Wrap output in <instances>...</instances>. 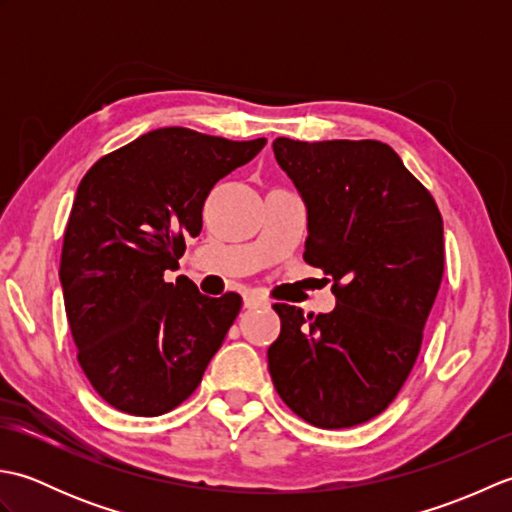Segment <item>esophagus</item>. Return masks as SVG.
Segmentation results:
<instances>
[{
  "label": "esophagus",
  "instance_id": "1",
  "mask_svg": "<svg viewBox=\"0 0 512 512\" xmlns=\"http://www.w3.org/2000/svg\"><path fill=\"white\" fill-rule=\"evenodd\" d=\"M242 299H244V308H262V306H268L266 299L255 295V292H244Z\"/></svg>",
  "mask_w": 512,
  "mask_h": 512
}]
</instances>
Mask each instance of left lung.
Here are the masks:
<instances>
[{"mask_svg": "<svg viewBox=\"0 0 512 512\" xmlns=\"http://www.w3.org/2000/svg\"><path fill=\"white\" fill-rule=\"evenodd\" d=\"M273 151L308 211L303 257L330 275L336 306L306 317L275 303L270 376L299 418L354 427L389 407L416 363L444 273L442 215L378 140L277 138Z\"/></svg>", "mask_w": 512, "mask_h": 512, "instance_id": "8db88e82", "label": "left lung"}]
</instances>
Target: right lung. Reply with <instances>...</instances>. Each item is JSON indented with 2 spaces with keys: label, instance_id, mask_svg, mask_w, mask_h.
I'll use <instances>...</instances> for the list:
<instances>
[{
  "label": "right lung",
  "instance_id": "obj_1",
  "mask_svg": "<svg viewBox=\"0 0 512 512\" xmlns=\"http://www.w3.org/2000/svg\"><path fill=\"white\" fill-rule=\"evenodd\" d=\"M264 145L162 127L83 176L59 277L79 363L107 405L151 418L200 385L242 297H206L187 277L167 284L165 273L178 268L184 237L200 235L215 182Z\"/></svg>",
  "mask_w": 512,
  "mask_h": 512
}]
</instances>
